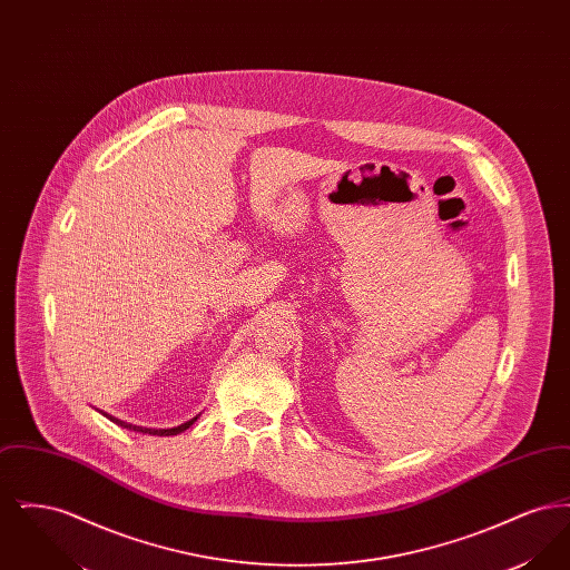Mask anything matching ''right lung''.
Wrapping results in <instances>:
<instances>
[{
    "label": "right lung",
    "mask_w": 570,
    "mask_h": 570,
    "mask_svg": "<svg viewBox=\"0 0 570 570\" xmlns=\"http://www.w3.org/2000/svg\"><path fill=\"white\" fill-rule=\"evenodd\" d=\"M109 416V414H107ZM112 423H117L119 428H126V430H132V432H140V434H149V435H177L181 434V432H186L188 428H190L191 423L198 419V416H194L190 421H186V423H181V425H177V428H170V430H149V428H136V425H130V423H126V421H119V419H115V416H109Z\"/></svg>",
    "instance_id": "add662e5"
}]
</instances>
